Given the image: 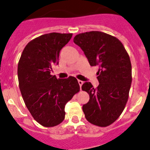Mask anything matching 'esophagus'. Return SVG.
<instances>
[{"instance_id":"obj_1","label":"esophagus","mask_w":150,"mask_h":150,"mask_svg":"<svg viewBox=\"0 0 150 150\" xmlns=\"http://www.w3.org/2000/svg\"><path fill=\"white\" fill-rule=\"evenodd\" d=\"M78 83H79V85H80V87H81V86H82L83 83V81H81V80H78Z\"/></svg>"}]
</instances>
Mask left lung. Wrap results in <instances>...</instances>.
Masks as SVG:
<instances>
[{
	"label": "left lung",
	"mask_w": 150,
	"mask_h": 150,
	"mask_svg": "<svg viewBox=\"0 0 150 150\" xmlns=\"http://www.w3.org/2000/svg\"><path fill=\"white\" fill-rule=\"evenodd\" d=\"M73 41L91 66L99 67L98 87L94 88L90 82L82 85L90 97L83 105L85 117L93 125H110L121 115L128 99L132 81L129 56L118 39L102 32L81 33Z\"/></svg>",
	"instance_id": "obj_1"
}]
</instances>
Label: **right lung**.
<instances>
[{
    "label": "right lung",
    "instance_id": "obj_1",
    "mask_svg": "<svg viewBox=\"0 0 150 150\" xmlns=\"http://www.w3.org/2000/svg\"><path fill=\"white\" fill-rule=\"evenodd\" d=\"M72 34L51 33L29 42L18 64V80L25 105L35 120L45 127L64 120L66 104L80 90L75 77L57 79L51 75L59 64L62 48Z\"/></svg>",
    "mask_w": 150,
    "mask_h": 150
}]
</instances>
